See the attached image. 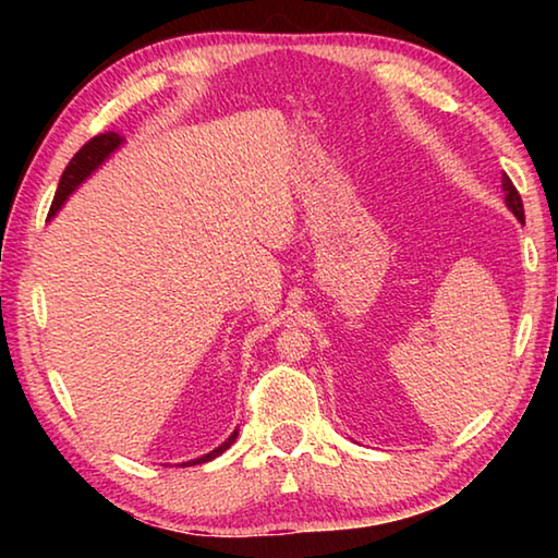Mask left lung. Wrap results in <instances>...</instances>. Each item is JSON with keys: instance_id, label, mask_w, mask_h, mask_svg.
Here are the masks:
<instances>
[{"instance_id": "1", "label": "left lung", "mask_w": 558, "mask_h": 558, "mask_svg": "<svg viewBox=\"0 0 558 558\" xmlns=\"http://www.w3.org/2000/svg\"><path fill=\"white\" fill-rule=\"evenodd\" d=\"M502 192H505V204L507 209L512 211L519 221H524V206H522V196H519V192L512 184V179H509L507 174H502Z\"/></svg>"}]
</instances>
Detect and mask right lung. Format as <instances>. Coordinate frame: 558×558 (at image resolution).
Returning a JSON list of instances; mask_svg holds the SVG:
<instances>
[{
	"label": "right lung",
	"instance_id": "obj_1",
	"mask_svg": "<svg viewBox=\"0 0 558 558\" xmlns=\"http://www.w3.org/2000/svg\"><path fill=\"white\" fill-rule=\"evenodd\" d=\"M122 143H125V137L118 135V132H102V135H96L93 140H88V143L83 145V147L78 149V153L73 155L69 167L63 169L59 189H56V196H53L51 209H49V219H53V216L61 211V206L65 204V199H69V196L75 192V189H78L83 182H86V179H88L93 172H96V169H98L102 162H106V159H108L112 153H116V149H118ZM235 436H239V430H233L231 436L226 438L219 448H214L211 452H206V456L196 458V460L182 462V465H184V468H186V465H202V462L214 460L216 456H221V452H223L226 448L233 446Z\"/></svg>",
	"mask_w": 558,
	"mask_h": 558
}]
</instances>
